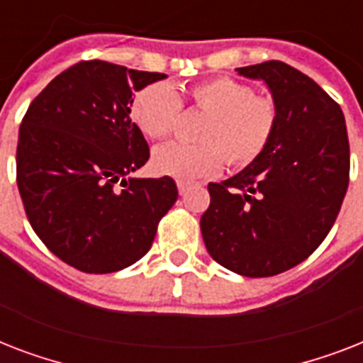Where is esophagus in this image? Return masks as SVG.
Listing matches in <instances>:
<instances>
[{"mask_svg": "<svg viewBox=\"0 0 363 363\" xmlns=\"http://www.w3.org/2000/svg\"><path fill=\"white\" fill-rule=\"evenodd\" d=\"M194 184L192 182H188V181H177V188H179V194H186L188 190H190V188H192Z\"/></svg>", "mask_w": 363, "mask_h": 363, "instance_id": "34e87169", "label": "esophagus"}]
</instances>
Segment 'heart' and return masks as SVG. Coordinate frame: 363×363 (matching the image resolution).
Returning a JSON list of instances; mask_svg holds the SVG:
<instances>
[{"label": "heart", "mask_w": 363, "mask_h": 363, "mask_svg": "<svg viewBox=\"0 0 363 363\" xmlns=\"http://www.w3.org/2000/svg\"><path fill=\"white\" fill-rule=\"evenodd\" d=\"M190 109L205 115L198 145L167 143L152 152V169L179 181L216 175L224 160L245 167L258 160L275 135L279 104L271 94H254L247 82L230 77L199 81L184 90ZM182 99L167 82H154L135 94L131 116L148 139H165L181 118Z\"/></svg>", "instance_id": "b5f03b06"}]
</instances>
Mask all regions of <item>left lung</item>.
<instances>
[{
  "label": "left lung",
  "mask_w": 363,
  "mask_h": 363,
  "mask_svg": "<svg viewBox=\"0 0 363 363\" xmlns=\"http://www.w3.org/2000/svg\"><path fill=\"white\" fill-rule=\"evenodd\" d=\"M262 79L279 104L264 154L224 182H209L201 235L215 262L242 277H273L315 252L349 188L343 111L311 77L284 62L239 67Z\"/></svg>",
  "instance_id": "obj_1"
}]
</instances>
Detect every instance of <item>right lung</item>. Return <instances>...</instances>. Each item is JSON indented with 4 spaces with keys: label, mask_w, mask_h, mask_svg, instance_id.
<instances>
[{
    "label": "right lung",
    "mask_w": 363,
    "mask_h": 363,
    "mask_svg": "<svg viewBox=\"0 0 363 363\" xmlns=\"http://www.w3.org/2000/svg\"><path fill=\"white\" fill-rule=\"evenodd\" d=\"M164 77L84 60L26 111L16 147L26 216L48 250L75 269L101 275L135 264L179 198L171 177L125 179L150 156L130 118L133 92Z\"/></svg>",
    "instance_id": "add662e5"
}]
</instances>
